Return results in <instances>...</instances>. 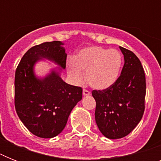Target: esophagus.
I'll return each mask as SVG.
<instances>
[{
    "mask_svg": "<svg viewBox=\"0 0 161 161\" xmlns=\"http://www.w3.org/2000/svg\"><path fill=\"white\" fill-rule=\"evenodd\" d=\"M83 94L84 96L89 95V94H90V91L88 90V89H85V88H84V89H83Z\"/></svg>",
    "mask_w": 161,
    "mask_h": 161,
    "instance_id": "esophagus-1",
    "label": "esophagus"
}]
</instances>
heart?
Here are the masks:
<instances>
[{
	"instance_id": "obj_1",
	"label": "heart",
	"mask_w": 161,
	"mask_h": 161,
	"mask_svg": "<svg viewBox=\"0 0 161 161\" xmlns=\"http://www.w3.org/2000/svg\"><path fill=\"white\" fill-rule=\"evenodd\" d=\"M122 62V55L116 49L92 46L82 49L73 61H68L67 68L68 76L74 83H83V72H86L87 83L93 88L103 90L117 81Z\"/></svg>"
}]
</instances>
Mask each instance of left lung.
<instances>
[{"label": "left lung", "mask_w": 161, "mask_h": 161, "mask_svg": "<svg viewBox=\"0 0 161 161\" xmlns=\"http://www.w3.org/2000/svg\"><path fill=\"white\" fill-rule=\"evenodd\" d=\"M125 64L117 81L109 88L93 90L96 101L95 120L105 137L116 140L128 135L141 120L145 112L146 83L138 57L119 47Z\"/></svg>", "instance_id": "1"}]
</instances>
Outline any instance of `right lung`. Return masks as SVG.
I'll return each mask as SVG.
<instances>
[{
  "mask_svg": "<svg viewBox=\"0 0 161 161\" xmlns=\"http://www.w3.org/2000/svg\"><path fill=\"white\" fill-rule=\"evenodd\" d=\"M61 45V42L53 41L31 47L15 74L16 114L31 134L44 139L63 131L71 111L83 95V88L66 83L55 72L42 80L34 76V63L40 58L55 61L66 68L67 53Z\"/></svg>",
  "mask_w": 161,
  "mask_h": 161,
  "instance_id": "right-lung-1",
  "label": "right lung"
}]
</instances>
